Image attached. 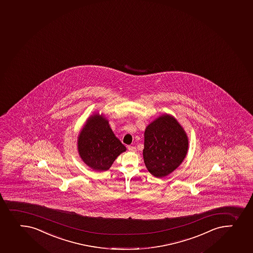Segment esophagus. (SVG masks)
Listing matches in <instances>:
<instances>
[{
  "label": "esophagus",
  "mask_w": 253,
  "mask_h": 253,
  "mask_svg": "<svg viewBox=\"0 0 253 253\" xmlns=\"http://www.w3.org/2000/svg\"><path fill=\"white\" fill-rule=\"evenodd\" d=\"M128 151L136 152V148L133 146H128Z\"/></svg>",
  "instance_id": "esophagus-1"
}]
</instances>
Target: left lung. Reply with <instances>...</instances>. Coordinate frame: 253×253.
<instances>
[{"label":"left lung","mask_w":253,"mask_h":253,"mask_svg":"<svg viewBox=\"0 0 253 253\" xmlns=\"http://www.w3.org/2000/svg\"><path fill=\"white\" fill-rule=\"evenodd\" d=\"M188 149L187 133L172 115L159 116L144 131L143 161L154 177L173 172L185 159Z\"/></svg>","instance_id":"left-lung-1"}]
</instances>
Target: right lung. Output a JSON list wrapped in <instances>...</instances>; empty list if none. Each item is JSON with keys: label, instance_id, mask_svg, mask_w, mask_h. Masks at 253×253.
<instances>
[{"label": "right lung", "instance_id": "right-lung-1", "mask_svg": "<svg viewBox=\"0 0 253 253\" xmlns=\"http://www.w3.org/2000/svg\"><path fill=\"white\" fill-rule=\"evenodd\" d=\"M78 152L81 159L95 171H106L125 145L116 138L104 115L98 113L86 120L78 136Z\"/></svg>", "mask_w": 253, "mask_h": 253}]
</instances>
